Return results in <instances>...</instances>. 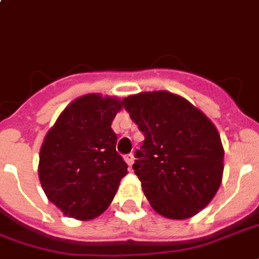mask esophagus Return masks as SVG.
Segmentation results:
<instances>
[{
	"label": "esophagus",
	"instance_id": "1",
	"mask_svg": "<svg viewBox=\"0 0 259 259\" xmlns=\"http://www.w3.org/2000/svg\"><path fill=\"white\" fill-rule=\"evenodd\" d=\"M124 162L127 163V166H129V167H132V164L135 163V155L133 154L126 155V156H124Z\"/></svg>",
	"mask_w": 259,
	"mask_h": 259
}]
</instances>
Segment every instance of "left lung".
<instances>
[{"instance_id":"1","label":"left lung","mask_w":259,"mask_h":259,"mask_svg":"<svg viewBox=\"0 0 259 259\" xmlns=\"http://www.w3.org/2000/svg\"><path fill=\"white\" fill-rule=\"evenodd\" d=\"M123 105L144 133L133 168L151 207L170 220L196 215L222 181L217 127L187 99L167 91L127 96Z\"/></svg>"}]
</instances>
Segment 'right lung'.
<instances>
[{
    "instance_id": "obj_1",
    "label": "right lung",
    "mask_w": 259,
    "mask_h": 259,
    "mask_svg": "<svg viewBox=\"0 0 259 259\" xmlns=\"http://www.w3.org/2000/svg\"><path fill=\"white\" fill-rule=\"evenodd\" d=\"M120 110L118 97L89 93L71 101L48 130L38 177L49 202L67 217L79 221L99 217L127 174L111 129Z\"/></svg>"
}]
</instances>
